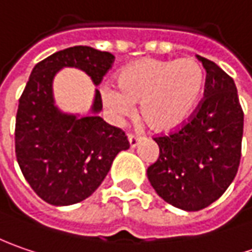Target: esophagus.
I'll return each mask as SVG.
<instances>
[{"label":"esophagus","instance_id":"34e87169","mask_svg":"<svg viewBox=\"0 0 252 252\" xmlns=\"http://www.w3.org/2000/svg\"><path fill=\"white\" fill-rule=\"evenodd\" d=\"M128 141H129L131 148H135L139 143V141H141V136L136 134H128Z\"/></svg>","mask_w":252,"mask_h":252}]
</instances>
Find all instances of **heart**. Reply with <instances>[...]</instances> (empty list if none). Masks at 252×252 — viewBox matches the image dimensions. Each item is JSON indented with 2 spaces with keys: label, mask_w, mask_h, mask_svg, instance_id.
Here are the masks:
<instances>
[{
  "label": "heart",
  "mask_w": 252,
  "mask_h": 252,
  "mask_svg": "<svg viewBox=\"0 0 252 252\" xmlns=\"http://www.w3.org/2000/svg\"><path fill=\"white\" fill-rule=\"evenodd\" d=\"M117 89L104 86L101 97L113 117L129 114L139 103L141 117L155 132H170L194 114L205 88V72L194 58H145L124 66Z\"/></svg>",
  "instance_id": "obj_1"
}]
</instances>
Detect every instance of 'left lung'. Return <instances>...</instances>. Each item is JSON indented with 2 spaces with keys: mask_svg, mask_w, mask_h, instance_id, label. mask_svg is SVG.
<instances>
[{
  "mask_svg": "<svg viewBox=\"0 0 252 252\" xmlns=\"http://www.w3.org/2000/svg\"><path fill=\"white\" fill-rule=\"evenodd\" d=\"M206 71L204 99L184 126L153 139L159 158L148 178L167 204L201 211L229 188L239 170L244 113L234 81L220 66L196 56Z\"/></svg>",
  "mask_w": 252,
  "mask_h": 252,
  "instance_id": "obj_1",
  "label": "left lung"
}]
</instances>
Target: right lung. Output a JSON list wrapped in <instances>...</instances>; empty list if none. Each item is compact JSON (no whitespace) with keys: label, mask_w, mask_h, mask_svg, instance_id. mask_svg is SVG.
I'll use <instances>...</instances> for the list:
<instances>
[{"label":"right lung","mask_w":252,"mask_h":252,"mask_svg":"<svg viewBox=\"0 0 252 252\" xmlns=\"http://www.w3.org/2000/svg\"><path fill=\"white\" fill-rule=\"evenodd\" d=\"M113 63L111 53L75 46L44 58L32 71L16 113L15 153L23 177L48 204L64 206L91 196L118 152L129 148L126 132L97 116L103 107L97 89L92 114L81 118L61 113L53 97V79L61 68H79L97 86Z\"/></svg>","instance_id":"right-lung-1"}]
</instances>
